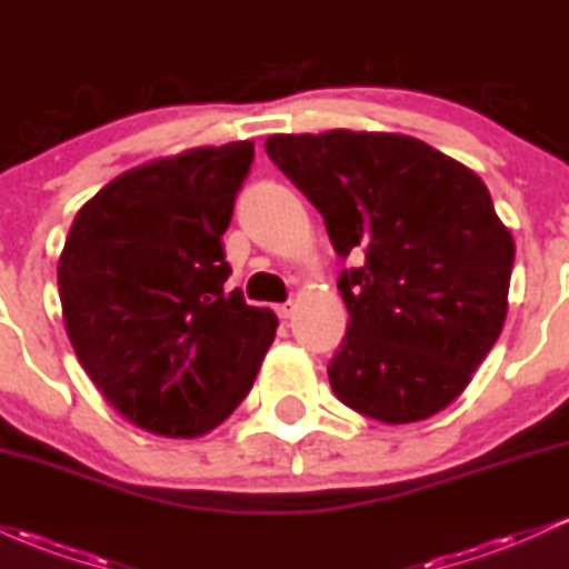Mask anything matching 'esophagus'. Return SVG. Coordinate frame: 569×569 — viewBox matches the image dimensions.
I'll return each instance as SVG.
<instances>
[{"label": "esophagus", "instance_id": "34e87169", "mask_svg": "<svg viewBox=\"0 0 569 569\" xmlns=\"http://www.w3.org/2000/svg\"><path fill=\"white\" fill-rule=\"evenodd\" d=\"M276 312H278L280 318H291V316H293V305H291V302L278 305V307H276Z\"/></svg>", "mask_w": 569, "mask_h": 569}]
</instances>
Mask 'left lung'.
<instances>
[{"mask_svg": "<svg viewBox=\"0 0 569 569\" xmlns=\"http://www.w3.org/2000/svg\"><path fill=\"white\" fill-rule=\"evenodd\" d=\"M264 149L339 257H361L337 280L350 323L329 363L335 396L388 426L449 407L508 312L513 238L485 181L401 133H278Z\"/></svg>", "mask_w": 569, "mask_h": 569, "instance_id": "obj_1", "label": "left lung"}]
</instances>
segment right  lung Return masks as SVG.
I'll return each mask as SVG.
<instances>
[{
    "label": "right lung",
    "instance_id": "1",
    "mask_svg": "<svg viewBox=\"0 0 569 569\" xmlns=\"http://www.w3.org/2000/svg\"><path fill=\"white\" fill-rule=\"evenodd\" d=\"M251 141L187 149L109 181L58 259L63 323L82 369L149 433L192 439L238 409L278 318L227 289L221 234Z\"/></svg>",
    "mask_w": 569,
    "mask_h": 569
}]
</instances>
